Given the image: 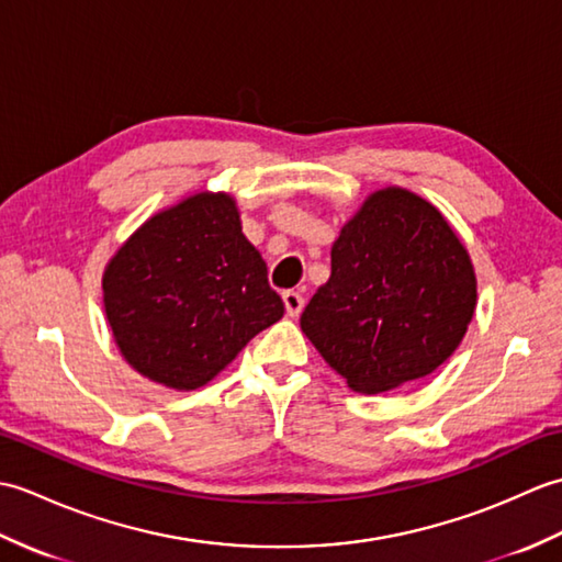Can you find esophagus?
I'll use <instances>...</instances> for the list:
<instances>
[{
    "label": "esophagus",
    "mask_w": 562,
    "mask_h": 562,
    "mask_svg": "<svg viewBox=\"0 0 562 562\" xmlns=\"http://www.w3.org/2000/svg\"><path fill=\"white\" fill-rule=\"evenodd\" d=\"M282 302H284V308H288V316H300L302 308H304V296L300 292L294 290H288L282 292Z\"/></svg>",
    "instance_id": "34e87169"
}]
</instances>
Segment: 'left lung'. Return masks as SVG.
<instances>
[{
	"mask_svg": "<svg viewBox=\"0 0 562 562\" xmlns=\"http://www.w3.org/2000/svg\"><path fill=\"white\" fill-rule=\"evenodd\" d=\"M473 308L475 274L459 236L427 200L386 188L342 226L302 330L350 389L381 393L447 362Z\"/></svg>",
	"mask_w": 562,
	"mask_h": 562,
	"instance_id": "obj_1",
	"label": "left lung"
}]
</instances>
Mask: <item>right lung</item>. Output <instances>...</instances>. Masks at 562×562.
<instances>
[{
  "mask_svg": "<svg viewBox=\"0 0 562 562\" xmlns=\"http://www.w3.org/2000/svg\"><path fill=\"white\" fill-rule=\"evenodd\" d=\"M103 304L142 376L193 391L284 314L236 202L200 193L154 214L103 272Z\"/></svg>",
  "mask_w": 562,
  "mask_h": 562,
  "instance_id": "obj_1",
  "label": "right lung"
}]
</instances>
